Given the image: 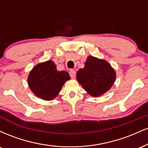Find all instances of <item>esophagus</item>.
I'll use <instances>...</instances> for the list:
<instances>
[{
  "label": "esophagus",
  "instance_id": "obj_1",
  "mask_svg": "<svg viewBox=\"0 0 148 148\" xmlns=\"http://www.w3.org/2000/svg\"><path fill=\"white\" fill-rule=\"evenodd\" d=\"M69 75H70L71 78L74 79L76 76V72L74 70H73V69H71V70L69 71Z\"/></svg>",
  "mask_w": 148,
  "mask_h": 148
}]
</instances>
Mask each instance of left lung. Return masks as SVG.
I'll use <instances>...</instances> for the list:
<instances>
[{"label": "left lung", "instance_id": "left-lung-1", "mask_svg": "<svg viewBox=\"0 0 148 148\" xmlns=\"http://www.w3.org/2000/svg\"><path fill=\"white\" fill-rule=\"evenodd\" d=\"M77 81L92 97L102 95L112 87L116 74L111 64L104 60L88 56L84 68L76 73Z\"/></svg>", "mask_w": 148, "mask_h": 148}]
</instances>
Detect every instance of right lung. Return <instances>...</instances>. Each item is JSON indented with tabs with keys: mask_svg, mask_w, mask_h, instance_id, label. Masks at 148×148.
I'll list each match as a JSON object with an SVG mask.
<instances>
[{
	"mask_svg": "<svg viewBox=\"0 0 148 148\" xmlns=\"http://www.w3.org/2000/svg\"><path fill=\"white\" fill-rule=\"evenodd\" d=\"M70 79L65 71H58L51 60L37 64L28 77V86L37 97L52 100L59 94L62 86Z\"/></svg>",
	"mask_w": 148,
	"mask_h": 148,
	"instance_id": "right-lung-1",
	"label": "right lung"
}]
</instances>
